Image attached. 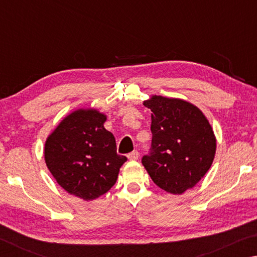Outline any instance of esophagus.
<instances>
[{"label":"esophagus","mask_w":257,"mask_h":257,"mask_svg":"<svg viewBox=\"0 0 257 257\" xmlns=\"http://www.w3.org/2000/svg\"><path fill=\"white\" fill-rule=\"evenodd\" d=\"M138 158H139V153L137 151H134V152H132V153L128 154V159L130 161H136V160H138Z\"/></svg>","instance_id":"obj_1"}]
</instances>
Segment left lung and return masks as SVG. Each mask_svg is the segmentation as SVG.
<instances>
[{
	"instance_id": "obj_1",
	"label": "left lung",
	"mask_w": 257,
	"mask_h": 257,
	"mask_svg": "<svg viewBox=\"0 0 257 257\" xmlns=\"http://www.w3.org/2000/svg\"><path fill=\"white\" fill-rule=\"evenodd\" d=\"M152 111V149L142 160L156 186L184 194L205 176L215 156L216 138L199 108L181 98L153 95L144 101Z\"/></svg>"
}]
</instances>
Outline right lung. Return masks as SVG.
I'll return each mask as SVG.
<instances>
[{
    "instance_id": "right-lung-1",
    "label": "right lung",
    "mask_w": 257,
    "mask_h": 257,
    "mask_svg": "<svg viewBox=\"0 0 257 257\" xmlns=\"http://www.w3.org/2000/svg\"><path fill=\"white\" fill-rule=\"evenodd\" d=\"M106 115L96 108H78L58 124L44 147L46 167L62 188L93 201L115 184L127 158L116 154L113 134L104 128Z\"/></svg>"
}]
</instances>
